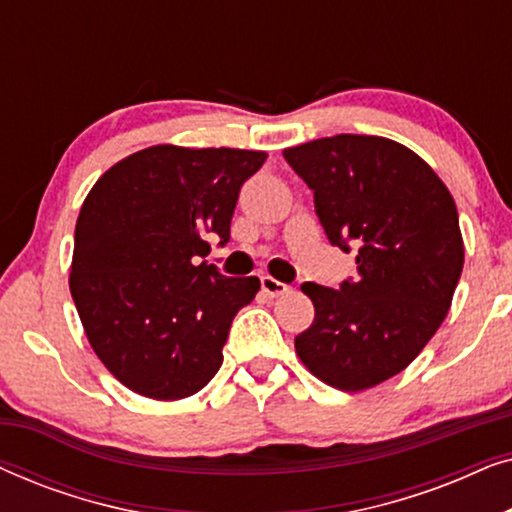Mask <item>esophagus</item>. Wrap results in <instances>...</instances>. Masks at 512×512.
I'll use <instances>...</instances> for the list:
<instances>
[{
  "label": "esophagus",
  "instance_id": "obj_1",
  "mask_svg": "<svg viewBox=\"0 0 512 512\" xmlns=\"http://www.w3.org/2000/svg\"><path fill=\"white\" fill-rule=\"evenodd\" d=\"M261 289H263V293L265 296H270V298H279V296H284V293H289L291 291V286L289 284H284V282H277L275 277H261Z\"/></svg>",
  "mask_w": 512,
  "mask_h": 512
}]
</instances>
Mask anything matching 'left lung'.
<instances>
[{
  "instance_id": "obj_1",
  "label": "left lung",
  "mask_w": 512,
  "mask_h": 512,
  "mask_svg": "<svg viewBox=\"0 0 512 512\" xmlns=\"http://www.w3.org/2000/svg\"><path fill=\"white\" fill-rule=\"evenodd\" d=\"M284 158L314 191L331 244L359 247L354 282L300 286L314 321L296 354L328 387H377L408 368L447 317L464 268L457 205L429 163L387 137H321Z\"/></svg>"
}]
</instances>
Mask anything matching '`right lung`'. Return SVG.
Segmentation results:
<instances>
[{
  "label": "right lung",
  "instance_id": "right-lung-1",
  "mask_svg": "<svg viewBox=\"0 0 512 512\" xmlns=\"http://www.w3.org/2000/svg\"><path fill=\"white\" fill-rule=\"evenodd\" d=\"M265 151L158 144L118 160L76 219L72 291L86 338L123 387L179 401L223 363L235 314L258 277H223L198 258L230 240L237 195Z\"/></svg>",
  "mask_w": 512,
  "mask_h": 512
}]
</instances>
